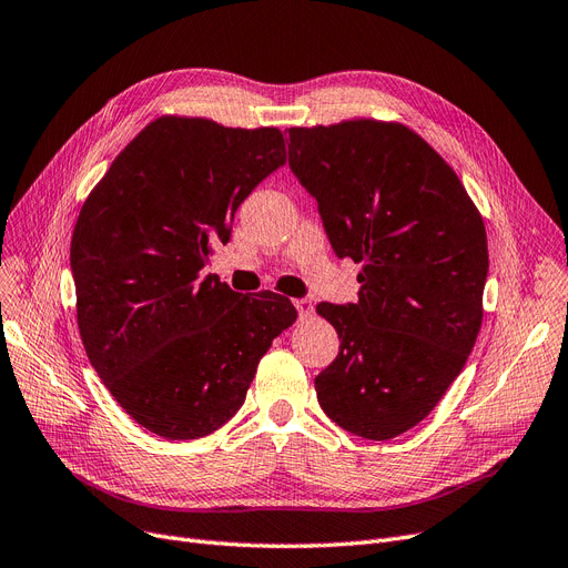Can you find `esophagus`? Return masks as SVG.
<instances>
[{
  "mask_svg": "<svg viewBox=\"0 0 568 568\" xmlns=\"http://www.w3.org/2000/svg\"><path fill=\"white\" fill-rule=\"evenodd\" d=\"M295 306H297V311H300V316H302V318H306V316H311V313H313V302H311V300H306V297L295 300Z\"/></svg>",
  "mask_w": 568,
  "mask_h": 568,
  "instance_id": "34e87169",
  "label": "esophagus"
}]
</instances>
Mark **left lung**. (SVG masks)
Masks as SVG:
<instances>
[{"label":"left lung","mask_w":568,"mask_h":568,"mask_svg":"<svg viewBox=\"0 0 568 568\" xmlns=\"http://www.w3.org/2000/svg\"><path fill=\"white\" fill-rule=\"evenodd\" d=\"M287 150L332 250L363 264L358 302L316 308L342 342L316 376L318 403L344 430L390 439L435 409L475 346L485 222L452 165L403 123L290 129Z\"/></svg>","instance_id":"1"}]
</instances>
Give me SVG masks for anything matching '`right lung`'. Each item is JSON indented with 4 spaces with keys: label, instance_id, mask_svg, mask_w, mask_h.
Listing matches in <instances>:
<instances>
[{
    "label": "right lung",
    "instance_id": "1",
    "mask_svg": "<svg viewBox=\"0 0 568 568\" xmlns=\"http://www.w3.org/2000/svg\"><path fill=\"white\" fill-rule=\"evenodd\" d=\"M285 163L278 129L159 116L83 201L70 245L77 325L102 384L135 422L196 439L234 416L297 308L207 273L239 205Z\"/></svg>",
    "mask_w": 568,
    "mask_h": 568
}]
</instances>
